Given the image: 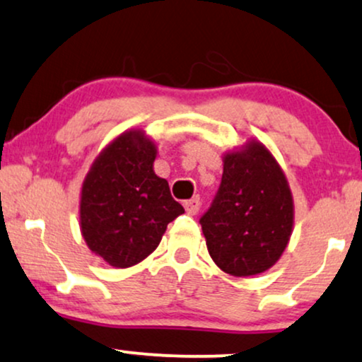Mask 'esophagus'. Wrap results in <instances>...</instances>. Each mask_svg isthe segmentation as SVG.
I'll list each match as a JSON object with an SVG mask.
<instances>
[{"label":"esophagus","mask_w":362,"mask_h":362,"mask_svg":"<svg viewBox=\"0 0 362 362\" xmlns=\"http://www.w3.org/2000/svg\"><path fill=\"white\" fill-rule=\"evenodd\" d=\"M184 207H185L187 214H189V216H195V214H197V212H199V209H200V199L197 197V195H195V197L185 200Z\"/></svg>","instance_id":"1"}]
</instances>
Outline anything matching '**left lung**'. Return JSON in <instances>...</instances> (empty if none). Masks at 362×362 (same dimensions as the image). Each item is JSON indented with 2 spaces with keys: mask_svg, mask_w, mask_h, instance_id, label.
Instances as JSON below:
<instances>
[{
  "mask_svg": "<svg viewBox=\"0 0 362 362\" xmlns=\"http://www.w3.org/2000/svg\"><path fill=\"white\" fill-rule=\"evenodd\" d=\"M221 187L200 217L209 255L233 276L267 272L293 230V195L285 172L258 139L223 155Z\"/></svg>",
  "mask_w": 362,
  "mask_h": 362,
  "instance_id": "obj_1",
  "label": "left lung"
}]
</instances>
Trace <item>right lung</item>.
<instances>
[{"label": "right lung", "mask_w": 362, "mask_h": 362, "mask_svg": "<svg viewBox=\"0 0 362 362\" xmlns=\"http://www.w3.org/2000/svg\"><path fill=\"white\" fill-rule=\"evenodd\" d=\"M156 145L143 129L116 136L82 182L79 226L87 247L110 267L129 268L156 250L168 223L184 214L153 170Z\"/></svg>", "instance_id": "1"}]
</instances>
